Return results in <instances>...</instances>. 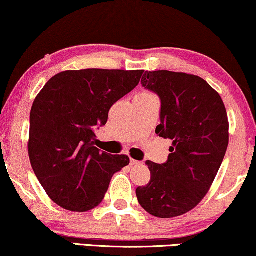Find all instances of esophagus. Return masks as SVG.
Segmentation results:
<instances>
[{
    "mask_svg": "<svg viewBox=\"0 0 256 256\" xmlns=\"http://www.w3.org/2000/svg\"><path fill=\"white\" fill-rule=\"evenodd\" d=\"M130 164H131V166H138V164H140V162H138V160H132V158H131Z\"/></svg>",
    "mask_w": 256,
    "mask_h": 256,
    "instance_id": "obj_1",
    "label": "esophagus"
}]
</instances>
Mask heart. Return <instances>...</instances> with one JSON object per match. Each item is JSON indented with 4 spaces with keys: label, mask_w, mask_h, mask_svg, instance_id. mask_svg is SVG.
Instances as JSON below:
<instances>
[{
    "label": "heart",
    "mask_w": 256,
    "mask_h": 256,
    "mask_svg": "<svg viewBox=\"0 0 256 256\" xmlns=\"http://www.w3.org/2000/svg\"><path fill=\"white\" fill-rule=\"evenodd\" d=\"M146 94H148V93H146Z\"/></svg>",
    "instance_id": "obj_1"
}]
</instances>
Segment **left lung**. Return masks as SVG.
<instances>
[{
    "label": "left lung",
    "mask_w": 256,
    "mask_h": 256,
    "mask_svg": "<svg viewBox=\"0 0 256 256\" xmlns=\"http://www.w3.org/2000/svg\"><path fill=\"white\" fill-rule=\"evenodd\" d=\"M142 85L160 96L156 134L172 146L166 163L146 160L151 180L136 195L148 214L176 218L195 208L214 182L228 148L227 111L218 93L197 76L146 70Z\"/></svg>",
    "instance_id": "obj_1"
}]
</instances>
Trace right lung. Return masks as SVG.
<instances>
[{"instance_id":"add662e5","label":"right lung","mask_w":256,"mask_h":256,"mask_svg":"<svg viewBox=\"0 0 256 256\" xmlns=\"http://www.w3.org/2000/svg\"><path fill=\"white\" fill-rule=\"evenodd\" d=\"M143 70H66L50 79L30 111L28 154L53 202L87 212L104 200L112 176L128 166L125 154L93 146L96 128L111 106L139 84Z\"/></svg>"}]
</instances>
